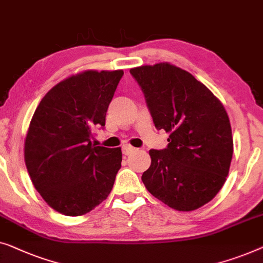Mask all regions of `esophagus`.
Here are the masks:
<instances>
[{
  "instance_id": "obj_1",
  "label": "esophagus",
  "mask_w": 263,
  "mask_h": 263,
  "mask_svg": "<svg viewBox=\"0 0 263 263\" xmlns=\"http://www.w3.org/2000/svg\"><path fill=\"white\" fill-rule=\"evenodd\" d=\"M135 150H136L135 147L131 146V145H128V144H126V145H124V146H123V154H124V155H126V156H127V155L132 154L133 151H135Z\"/></svg>"
}]
</instances>
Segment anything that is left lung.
I'll return each mask as SVG.
<instances>
[{
  "label": "left lung",
  "instance_id": "1",
  "mask_svg": "<svg viewBox=\"0 0 263 263\" xmlns=\"http://www.w3.org/2000/svg\"><path fill=\"white\" fill-rule=\"evenodd\" d=\"M157 130L169 133L164 150H150L146 190L176 211H194L227 181L234 140L220 100L186 70L163 62L132 68Z\"/></svg>",
  "mask_w": 263,
  "mask_h": 263
}]
</instances>
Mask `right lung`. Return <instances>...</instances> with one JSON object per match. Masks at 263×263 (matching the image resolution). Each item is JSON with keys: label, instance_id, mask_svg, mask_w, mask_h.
I'll return each instance as SVG.
<instances>
[{"label": "right lung", "instance_id": "add662e5", "mask_svg": "<svg viewBox=\"0 0 263 263\" xmlns=\"http://www.w3.org/2000/svg\"><path fill=\"white\" fill-rule=\"evenodd\" d=\"M123 70H86L47 91L33 114L25 139V163L46 204L70 217L90 212L112 191L121 167V147L91 144Z\"/></svg>", "mask_w": 263, "mask_h": 263}]
</instances>
